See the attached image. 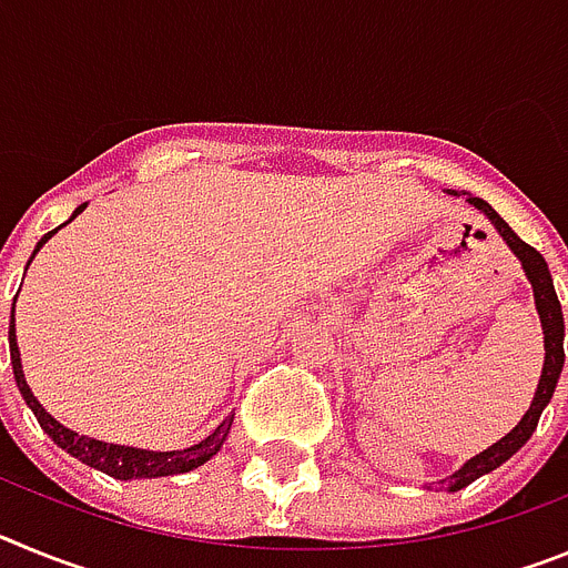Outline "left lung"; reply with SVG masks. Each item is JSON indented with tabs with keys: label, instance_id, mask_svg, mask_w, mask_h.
Returning <instances> with one entry per match:
<instances>
[{
	"label": "left lung",
	"instance_id": "left-lung-1",
	"mask_svg": "<svg viewBox=\"0 0 568 568\" xmlns=\"http://www.w3.org/2000/svg\"><path fill=\"white\" fill-rule=\"evenodd\" d=\"M449 195H464L471 207L480 210V213H484L486 219L491 222V227L498 230L500 239L506 241V247L518 255L520 267H524L526 278H529V284H531V293H535V307H538L540 327H544V346H546L544 373H540L535 398H531L529 409H526V415L520 418V424L515 426L509 435H504L498 444H491L489 449H484L480 455H475V458L466 460V464L460 466L455 475H449L446 480H440V484H449L446 486L449 491H458V489H464V486H469L471 480H478L480 475H486V471L498 469L500 464H506V460H509L511 455L518 453L520 446L531 438V433H535V426H538V420H540V413H544L546 404L551 400V393H555V386H558L566 355H564V313H560L558 293H555L549 264H546L544 255H540L535 247H529L526 241H520L518 233H515V230H511L509 224H506L504 219H500V215L491 210V204L484 202V199H478V195H469V193H458V190H449Z\"/></svg>",
	"mask_w": 568,
	"mask_h": 568
}]
</instances>
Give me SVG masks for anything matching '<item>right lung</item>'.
I'll list each match as a JSON object with an SVG mask.
<instances>
[{
    "mask_svg": "<svg viewBox=\"0 0 568 568\" xmlns=\"http://www.w3.org/2000/svg\"><path fill=\"white\" fill-rule=\"evenodd\" d=\"M84 207H88V204H82V207L73 210L70 222H73V219H77V215L82 213ZM57 230H50L48 235H42V241L37 244L33 255L39 253V247H42L44 241L57 233ZM33 255H30V261H33ZM30 261H28V264H30ZM13 304H17V301H13ZM8 341H10V364H13V378H17L19 393H22L24 404L30 406V413L37 415L39 426H42L44 433H48V438L53 440L57 446H62L64 453H70L73 458H79L82 464L93 466V469L104 471V475H110V478L133 480V478H168V475H182V471L199 469L202 464H207V460L213 458L219 449H222L224 440H227L230 426H233V415H227V418L215 426L213 433H210L204 440L187 446V449H173V453H150V449H133V446L104 444V440L84 438V435L73 433V429H68V426L59 424L53 415L44 413V406L39 404L37 395L30 393V386H28V381H24V373H22V358H19L13 310H10Z\"/></svg>",
    "mask_w": 568,
    "mask_h": 568,
    "instance_id": "right-lung-1",
    "label": "right lung"
}]
</instances>
